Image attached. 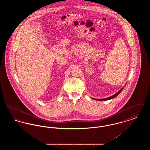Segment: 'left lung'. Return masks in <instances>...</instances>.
<instances>
[{
	"label": "left lung",
	"instance_id": "obj_1",
	"mask_svg": "<svg viewBox=\"0 0 150 150\" xmlns=\"http://www.w3.org/2000/svg\"><path fill=\"white\" fill-rule=\"evenodd\" d=\"M124 89V87H123V88H122L121 89H120L119 91H118L117 93H115V94L112 95V96H110V97H109L105 98H102V99H96V98H92V99H93V100H100V101H101V100H111V99L114 98L115 97H116L117 96H118V95L120 94V93L121 92V91H122V89Z\"/></svg>",
	"mask_w": 150,
	"mask_h": 150
}]
</instances>
